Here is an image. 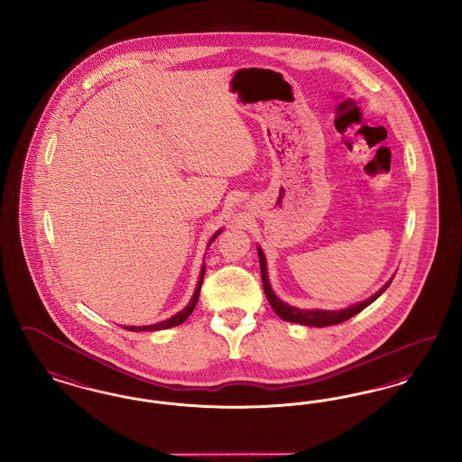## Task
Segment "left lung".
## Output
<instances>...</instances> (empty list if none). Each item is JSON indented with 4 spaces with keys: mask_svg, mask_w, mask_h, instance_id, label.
<instances>
[{
    "mask_svg": "<svg viewBox=\"0 0 462 462\" xmlns=\"http://www.w3.org/2000/svg\"><path fill=\"white\" fill-rule=\"evenodd\" d=\"M258 256H260V270H262V281H263V291L268 303L273 308V311L286 322H294V324H301V326H310V328H328V326H334V324H341L348 319L355 317L356 313H360L364 308L369 307L374 303L384 291L386 287L392 284L393 277L381 287L374 296L369 300L356 303L352 307L345 308V310H301V308L291 307L284 303L282 300H279V296L273 292V289L268 282V268H266V258H264L262 247H258Z\"/></svg>",
    "mask_w": 462,
    "mask_h": 462,
    "instance_id": "left-lung-1",
    "label": "left lung"
}]
</instances>
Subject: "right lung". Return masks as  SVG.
<instances>
[{
  "mask_svg": "<svg viewBox=\"0 0 462 462\" xmlns=\"http://www.w3.org/2000/svg\"><path fill=\"white\" fill-rule=\"evenodd\" d=\"M220 232L221 230H218V232H217V234L211 237V241H209L208 245H211V242L215 241V239L220 236ZM204 273H206V264L202 263L200 273H199L198 286H196V291H194V294H192V298H190L189 305L183 308L181 311H178V313L173 315L171 319H168V320H162V322H157V324H152V326H130V328H125V329L133 330V332H136V330H161L170 329V328H175V326L183 324V322H185V320L190 317V313L194 311L196 305H198L199 292H200V287H202Z\"/></svg>",
  "mask_w": 462,
  "mask_h": 462,
  "instance_id": "obj_1",
  "label": "right lung"
}]
</instances>
